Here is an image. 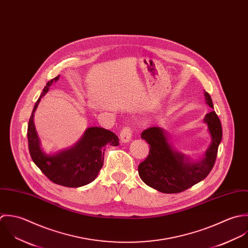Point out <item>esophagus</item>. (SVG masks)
Wrapping results in <instances>:
<instances>
[{
	"instance_id": "esophagus-1",
	"label": "esophagus",
	"mask_w": 248,
	"mask_h": 248,
	"mask_svg": "<svg viewBox=\"0 0 248 248\" xmlns=\"http://www.w3.org/2000/svg\"><path fill=\"white\" fill-rule=\"evenodd\" d=\"M132 136V129L130 126H124L121 133H120V137H121V141L124 143H127L130 141Z\"/></svg>"
}]
</instances>
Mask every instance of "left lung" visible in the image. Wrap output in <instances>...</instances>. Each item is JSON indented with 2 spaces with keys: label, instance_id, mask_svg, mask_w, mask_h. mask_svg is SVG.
<instances>
[{
  "label": "left lung",
  "instance_id": "left-lung-1",
  "mask_svg": "<svg viewBox=\"0 0 248 248\" xmlns=\"http://www.w3.org/2000/svg\"><path fill=\"white\" fill-rule=\"evenodd\" d=\"M204 95L207 104L214 108L211 96L207 92ZM204 122L208 124L212 143L204 157L193 163L185 162L183 154L171 149L162 128L149 127L142 132L141 138L148 142L149 152L148 157L140 163L138 172L147 185L165 194H177L206 178L215 165L222 129L215 111L208 113Z\"/></svg>",
  "mask_w": 248,
  "mask_h": 248
}]
</instances>
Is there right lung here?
<instances>
[{"instance_id": "1", "label": "right lung", "mask_w": 248, "mask_h": 248, "mask_svg": "<svg viewBox=\"0 0 248 248\" xmlns=\"http://www.w3.org/2000/svg\"><path fill=\"white\" fill-rule=\"evenodd\" d=\"M58 78L59 76L46 84L33 107L28 125L29 150L32 161L50 181L61 186L78 188L95 180L103 166L106 145L118 146L119 138L105 128L89 127L74 147L54 154H46L40 147V140L33 123V113L41 98L49 91L52 82L57 81Z\"/></svg>"}]
</instances>
